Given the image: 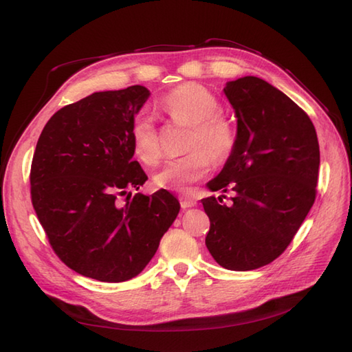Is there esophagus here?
Returning a JSON list of instances; mask_svg holds the SVG:
<instances>
[{
    "label": "esophagus",
    "instance_id": "1",
    "mask_svg": "<svg viewBox=\"0 0 352 352\" xmlns=\"http://www.w3.org/2000/svg\"><path fill=\"white\" fill-rule=\"evenodd\" d=\"M179 200H181V206L184 208V210H186V208H192L197 205V200L192 197L191 195H182L181 197H179Z\"/></svg>",
    "mask_w": 352,
    "mask_h": 352
}]
</instances>
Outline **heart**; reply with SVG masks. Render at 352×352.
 Instances as JSON below:
<instances>
[{
	"label": "heart",
	"instance_id": "heart-1",
	"mask_svg": "<svg viewBox=\"0 0 352 352\" xmlns=\"http://www.w3.org/2000/svg\"><path fill=\"white\" fill-rule=\"evenodd\" d=\"M162 109L176 123L191 126L188 150L185 156L164 164L153 176L156 186L171 191H186L211 168V160L223 161L232 152L235 132L231 123L219 116V102L212 92L199 83L177 86L164 98ZM135 155L147 166L161 157V142L156 127L146 117L132 126Z\"/></svg>",
	"mask_w": 352,
	"mask_h": 352
}]
</instances>
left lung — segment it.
I'll use <instances>...</instances> for the list:
<instances>
[{"label":"left lung","instance_id":"obj_1","mask_svg":"<svg viewBox=\"0 0 352 352\" xmlns=\"http://www.w3.org/2000/svg\"><path fill=\"white\" fill-rule=\"evenodd\" d=\"M223 92L235 112V144L206 186L234 197L229 206L202 199L211 221L205 245L221 267L246 272L281 255L311 210L319 142L307 113L263 78L240 77Z\"/></svg>","mask_w":352,"mask_h":352}]
</instances>
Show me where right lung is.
Wrapping results in <instances>:
<instances>
[{
	"label": "right lung",
	"mask_w": 352,
	"mask_h": 352,
	"mask_svg": "<svg viewBox=\"0 0 352 352\" xmlns=\"http://www.w3.org/2000/svg\"><path fill=\"white\" fill-rule=\"evenodd\" d=\"M150 91L94 92L57 111L33 155L32 204L56 255L77 274L123 283L141 274L181 205L133 161L132 126Z\"/></svg>",
	"instance_id": "right-lung-1"
}]
</instances>
